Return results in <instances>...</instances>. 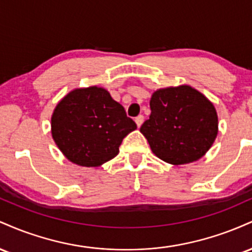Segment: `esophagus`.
Returning a JSON list of instances; mask_svg holds the SVG:
<instances>
[{
	"instance_id": "obj_1",
	"label": "esophagus",
	"mask_w": 252,
	"mask_h": 252,
	"mask_svg": "<svg viewBox=\"0 0 252 252\" xmlns=\"http://www.w3.org/2000/svg\"><path fill=\"white\" fill-rule=\"evenodd\" d=\"M143 121H144V117L142 116V115H140V116H137V117L135 118V122H136V124H137V126H138V128H140V126H142Z\"/></svg>"
}]
</instances>
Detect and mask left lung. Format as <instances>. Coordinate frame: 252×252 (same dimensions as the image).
I'll return each instance as SVG.
<instances>
[{
    "mask_svg": "<svg viewBox=\"0 0 252 252\" xmlns=\"http://www.w3.org/2000/svg\"><path fill=\"white\" fill-rule=\"evenodd\" d=\"M149 120L140 131L152 152L170 164L199 160L212 147L218 134L213 104L189 85L160 89L150 98Z\"/></svg>",
    "mask_w": 252,
    "mask_h": 252,
    "instance_id": "left-lung-1",
    "label": "left lung"
}]
</instances>
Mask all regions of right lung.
I'll return each instance as SVG.
<instances>
[{
  "mask_svg": "<svg viewBox=\"0 0 252 252\" xmlns=\"http://www.w3.org/2000/svg\"><path fill=\"white\" fill-rule=\"evenodd\" d=\"M52 137L71 162L98 167L120 152L123 138L137 128L105 89L68 92L52 115Z\"/></svg>",
  "mask_w": 252,
  "mask_h": 252,
  "instance_id": "add662e5",
  "label": "right lung"
}]
</instances>
